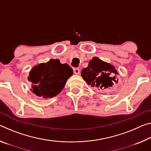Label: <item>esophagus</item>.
Segmentation results:
<instances>
[{"label": "esophagus", "instance_id": "1", "mask_svg": "<svg viewBox=\"0 0 151 151\" xmlns=\"http://www.w3.org/2000/svg\"><path fill=\"white\" fill-rule=\"evenodd\" d=\"M73 71H74V73H75V75H78V74L80 73V70H79V68H74Z\"/></svg>", "mask_w": 151, "mask_h": 151}]
</instances>
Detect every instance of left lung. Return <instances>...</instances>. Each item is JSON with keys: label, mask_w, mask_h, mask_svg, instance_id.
<instances>
[{"label": "left lung", "mask_w": 151, "mask_h": 151, "mask_svg": "<svg viewBox=\"0 0 151 151\" xmlns=\"http://www.w3.org/2000/svg\"><path fill=\"white\" fill-rule=\"evenodd\" d=\"M118 72L111 64L93 57L88 63L87 68L81 71V76L87 85L99 90L111 87L114 83H118Z\"/></svg>", "instance_id": "1"}]
</instances>
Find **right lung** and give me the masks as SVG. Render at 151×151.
Wrapping results in <instances>:
<instances>
[{
    "label": "right lung",
    "mask_w": 151,
    "mask_h": 151,
    "mask_svg": "<svg viewBox=\"0 0 151 151\" xmlns=\"http://www.w3.org/2000/svg\"><path fill=\"white\" fill-rule=\"evenodd\" d=\"M73 70L67 64H61L58 59H51L46 63L33 67L28 81L32 83V91L38 97L52 98L62 91Z\"/></svg>",
    "instance_id": "add662e5"
}]
</instances>
